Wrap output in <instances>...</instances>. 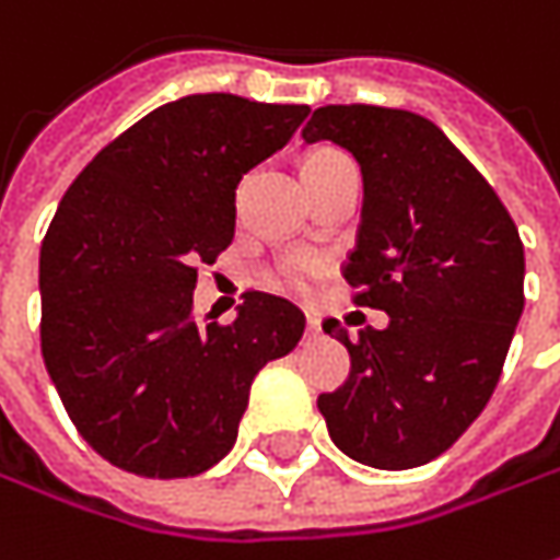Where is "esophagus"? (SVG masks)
Masks as SVG:
<instances>
[{
	"mask_svg": "<svg viewBox=\"0 0 560 560\" xmlns=\"http://www.w3.org/2000/svg\"><path fill=\"white\" fill-rule=\"evenodd\" d=\"M306 335H310V338H318V335H322V322H318V318H306Z\"/></svg>",
	"mask_w": 560,
	"mask_h": 560,
	"instance_id": "34e87169",
	"label": "esophagus"
}]
</instances>
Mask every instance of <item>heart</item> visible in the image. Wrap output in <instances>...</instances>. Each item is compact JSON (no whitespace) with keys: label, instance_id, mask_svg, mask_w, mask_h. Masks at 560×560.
Listing matches in <instances>:
<instances>
[{"label":"heart","instance_id":"b5f03b06","mask_svg":"<svg viewBox=\"0 0 560 560\" xmlns=\"http://www.w3.org/2000/svg\"><path fill=\"white\" fill-rule=\"evenodd\" d=\"M322 158V154H316ZM318 272H322V266L316 260H303V257H294V260H284L276 269V272H269V288H276V291H284V294H310L313 288H316Z\"/></svg>","mask_w":560,"mask_h":560}]
</instances>
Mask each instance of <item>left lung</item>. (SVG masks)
<instances>
[{
    "label": "left lung",
    "mask_w": 560,
    "mask_h": 560,
    "mask_svg": "<svg viewBox=\"0 0 560 560\" xmlns=\"http://www.w3.org/2000/svg\"><path fill=\"white\" fill-rule=\"evenodd\" d=\"M303 142H331L362 170V222L343 279L384 331L347 347L350 377L318 396L340 453L381 471L443 455L483 412L524 313V244L490 183L412 110L318 107Z\"/></svg>",
    "instance_id": "1"
}]
</instances>
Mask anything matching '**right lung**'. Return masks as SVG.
<instances>
[{"mask_svg": "<svg viewBox=\"0 0 560 560\" xmlns=\"http://www.w3.org/2000/svg\"><path fill=\"white\" fill-rule=\"evenodd\" d=\"M306 105L207 92L102 148L39 250L43 359L95 453L139 477H191L235 446L250 384L306 318L247 291L232 325L191 313L198 262L235 238V188L291 142Z\"/></svg>", "mask_w": 560, "mask_h": 560, "instance_id": "add662e5", "label": "right lung"}]
</instances>
